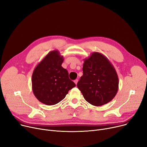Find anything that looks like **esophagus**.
<instances>
[{
    "instance_id": "34e87169",
    "label": "esophagus",
    "mask_w": 147,
    "mask_h": 147,
    "mask_svg": "<svg viewBox=\"0 0 147 147\" xmlns=\"http://www.w3.org/2000/svg\"><path fill=\"white\" fill-rule=\"evenodd\" d=\"M74 82L76 84H77V83H78V79H76V80L74 81Z\"/></svg>"
}]
</instances>
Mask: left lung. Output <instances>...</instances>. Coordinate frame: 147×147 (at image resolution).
I'll return each instance as SVG.
<instances>
[{"instance_id":"left-lung-1","label":"left lung","mask_w":147,"mask_h":147,"mask_svg":"<svg viewBox=\"0 0 147 147\" xmlns=\"http://www.w3.org/2000/svg\"><path fill=\"white\" fill-rule=\"evenodd\" d=\"M116 71L103 54L92 52L84 59L83 76L77 86L86 101L94 106H101L110 102L119 89Z\"/></svg>"}]
</instances>
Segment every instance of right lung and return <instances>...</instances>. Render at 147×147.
Instances as JSON below:
<instances>
[{
    "instance_id": "obj_1",
    "label": "right lung",
    "mask_w": 147,
    "mask_h": 147,
    "mask_svg": "<svg viewBox=\"0 0 147 147\" xmlns=\"http://www.w3.org/2000/svg\"><path fill=\"white\" fill-rule=\"evenodd\" d=\"M64 57L58 50L52 51L35 67L32 78V90L42 103L55 105L61 101L68 91L76 86L61 66Z\"/></svg>"
}]
</instances>
